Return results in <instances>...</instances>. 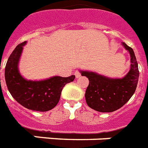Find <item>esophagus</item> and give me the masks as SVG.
<instances>
[{
	"mask_svg": "<svg viewBox=\"0 0 148 148\" xmlns=\"http://www.w3.org/2000/svg\"><path fill=\"white\" fill-rule=\"evenodd\" d=\"M75 77H76V78H79L80 76H81V73H80L79 71H75Z\"/></svg>",
	"mask_w": 148,
	"mask_h": 148,
	"instance_id": "obj_1",
	"label": "esophagus"
}]
</instances>
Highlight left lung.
Returning <instances> with one entry per match:
<instances>
[{"instance_id":"8db88e82","label":"left lung","mask_w":148,"mask_h":148,"mask_svg":"<svg viewBox=\"0 0 148 148\" xmlns=\"http://www.w3.org/2000/svg\"><path fill=\"white\" fill-rule=\"evenodd\" d=\"M131 56L129 72L121 79H113L89 71H80L89 84L86 91V103L91 108L100 112H112L127 103L134 95L139 78L138 65L134 50L121 42Z\"/></svg>"}]
</instances>
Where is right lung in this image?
<instances>
[{
  "label": "right lung",
  "instance_id": "obj_1",
  "mask_svg": "<svg viewBox=\"0 0 148 148\" xmlns=\"http://www.w3.org/2000/svg\"><path fill=\"white\" fill-rule=\"evenodd\" d=\"M27 42L16 46L5 67V81L10 95L23 107L36 112L53 109L60 101L61 92L67 83L73 82L75 75L53 76L40 81L27 80L19 72L18 64Z\"/></svg>",
  "mask_w": 148,
  "mask_h": 148
}]
</instances>
